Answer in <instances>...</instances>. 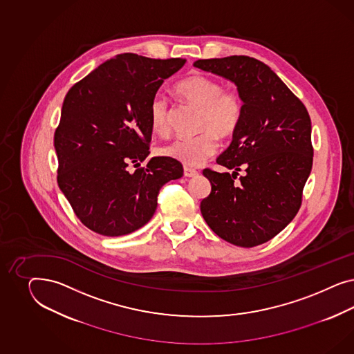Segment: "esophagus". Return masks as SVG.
Returning a JSON list of instances; mask_svg holds the SVG:
<instances>
[{"instance_id": "34e87169", "label": "esophagus", "mask_w": 354, "mask_h": 354, "mask_svg": "<svg viewBox=\"0 0 354 354\" xmlns=\"http://www.w3.org/2000/svg\"><path fill=\"white\" fill-rule=\"evenodd\" d=\"M198 172L196 171L194 169H191V167H184V176H187V178H193V176H196Z\"/></svg>"}]
</instances>
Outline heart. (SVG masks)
<instances>
[{
	"instance_id": "heart-1",
	"label": "heart",
	"mask_w": 354,
	"mask_h": 354,
	"mask_svg": "<svg viewBox=\"0 0 354 354\" xmlns=\"http://www.w3.org/2000/svg\"><path fill=\"white\" fill-rule=\"evenodd\" d=\"M178 95L193 106L200 107L197 131L193 138L175 139L162 147V154L187 166H200L213 157L219 140L235 133L244 113V100L236 86H223L212 76L194 74L175 86ZM150 126L160 136L171 132L172 113L167 97L157 93L149 106Z\"/></svg>"
}]
</instances>
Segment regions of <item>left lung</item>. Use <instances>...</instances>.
I'll return each instance as SVG.
<instances>
[{
	"mask_svg": "<svg viewBox=\"0 0 354 354\" xmlns=\"http://www.w3.org/2000/svg\"><path fill=\"white\" fill-rule=\"evenodd\" d=\"M194 66L232 80L244 100L234 140L216 158L234 174L205 169L212 192L201 201V214L225 241L256 247L278 235L300 210L314 153L309 113L256 58L231 55L198 59ZM241 165L248 174L236 183Z\"/></svg>",
	"mask_w": 354,
	"mask_h": 354,
	"instance_id": "8db88e82",
	"label": "left lung"
}]
</instances>
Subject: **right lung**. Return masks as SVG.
<instances>
[{
	"label": "right lung",
	"mask_w": 354,
	"mask_h": 354,
	"mask_svg": "<svg viewBox=\"0 0 354 354\" xmlns=\"http://www.w3.org/2000/svg\"><path fill=\"white\" fill-rule=\"evenodd\" d=\"M184 58L118 54L70 88L54 132L57 183L83 225L104 236L147 225L162 187L182 178L183 166L149 154V106L163 80ZM129 167H138L133 173Z\"/></svg>",
	"instance_id": "1"
}]
</instances>
